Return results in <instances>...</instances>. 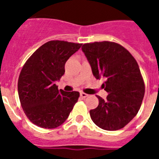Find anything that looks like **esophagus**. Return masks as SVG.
Returning a JSON list of instances; mask_svg holds the SVG:
<instances>
[{"mask_svg":"<svg viewBox=\"0 0 159 159\" xmlns=\"http://www.w3.org/2000/svg\"><path fill=\"white\" fill-rule=\"evenodd\" d=\"M88 94L84 93V92H80V96L82 97V98H86V97H88Z\"/></svg>","mask_w":159,"mask_h":159,"instance_id":"obj_1","label":"esophagus"}]
</instances>
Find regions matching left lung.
<instances>
[{
    "label": "left lung",
    "instance_id": "obj_1",
    "mask_svg": "<svg viewBox=\"0 0 159 159\" xmlns=\"http://www.w3.org/2000/svg\"><path fill=\"white\" fill-rule=\"evenodd\" d=\"M93 75L103 77L106 99L96 95L99 105L90 111L92 121L106 130H117L128 124L139 111L145 84L135 59L115 42L84 43L82 46Z\"/></svg>",
    "mask_w": 159,
    "mask_h": 159
}]
</instances>
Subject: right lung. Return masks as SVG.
<instances>
[{
    "label": "right lung",
    "instance_id": "right-lung-1",
    "mask_svg": "<svg viewBox=\"0 0 159 159\" xmlns=\"http://www.w3.org/2000/svg\"><path fill=\"white\" fill-rule=\"evenodd\" d=\"M82 43L51 40L35 52L24 64L18 79V95L24 112L37 127L52 129L65 122L78 101V92L58 90L56 81L64 65Z\"/></svg>",
    "mask_w": 159,
    "mask_h": 159
}]
</instances>
